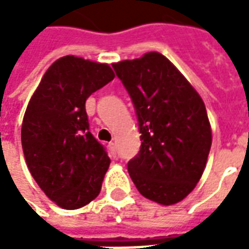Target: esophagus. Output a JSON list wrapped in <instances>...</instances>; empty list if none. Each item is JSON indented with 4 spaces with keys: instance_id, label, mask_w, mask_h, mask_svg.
<instances>
[{
    "instance_id": "34e87169",
    "label": "esophagus",
    "mask_w": 249,
    "mask_h": 249,
    "mask_svg": "<svg viewBox=\"0 0 249 249\" xmlns=\"http://www.w3.org/2000/svg\"><path fill=\"white\" fill-rule=\"evenodd\" d=\"M109 155H110V157H113V159H116L117 157V149H116V144L114 142H109Z\"/></svg>"
}]
</instances>
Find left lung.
<instances>
[{
  "instance_id": "1",
  "label": "left lung",
  "mask_w": 249,
  "mask_h": 249,
  "mask_svg": "<svg viewBox=\"0 0 249 249\" xmlns=\"http://www.w3.org/2000/svg\"><path fill=\"white\" fill-rule=\"evenodd\" d=\"M112 66L132 100L141 133L140 151L128 162L132 181L152 201H181L201 178L212 144L203 100L156 52Z\"/></svg>"
}]
</instances>
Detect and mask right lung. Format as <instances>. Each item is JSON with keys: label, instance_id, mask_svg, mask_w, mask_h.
Here are the masks:
<instances>
[{"label": "right lung", "instance_id": "right-lung-1", "mask_svg": "<svg viewBox=\"0 0 249 249\" xmlns=\"http://www.w3.org/2000/svg\"><path fill=\"white\" fill-rule=\"evenodd\" d=\"M113 78L107 64L65 56L52 64L28 104L25 160L38 187L64 209L81 208L101 191L110 159L89 130L85 101Z\"/></svg>", "mask_w": 249, "mask_h": 249}]
</instances>
